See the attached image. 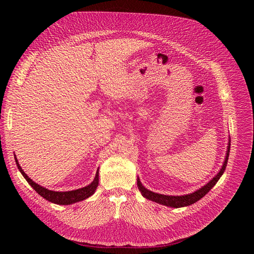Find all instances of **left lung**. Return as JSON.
<instances>
[{
	"label": "left lung",
	"mask_w": 254,
	"mask_h": 254,
	"mask_svg": "<svg viewBox=\"0 0 254 254\" xmlns=\"http://www.w3.org/2000/svg\"><path fill=\"white\" fill-rule=\"evenodd\" d=\"M229 152H230V140L228 141V147H227V153H226V157H225V161L223 163L222 168L220 169L219 173L217 174L212 180H210V182L207 183L205 186H203L202 188H200L199 190L195 191L194 193L191 194H187V195H183V196H169V195H163V194H158L155 192H152L148 189L144 188L142 186V184L140 183L139 179L137 178L136 184H137V188L140 191L141 195L147 198L151 201H154L156 203L168 206V207H173V208H181V207H185V206H189L192 205L194 203H196L197 201H199L201 198H203L214 186L215 184L218 182V180L220 179V177L223 175L225 168L227 166V162H228V157H229Z\"/></svg>",
	"instance_id": "obj_1"
}]
</instances>
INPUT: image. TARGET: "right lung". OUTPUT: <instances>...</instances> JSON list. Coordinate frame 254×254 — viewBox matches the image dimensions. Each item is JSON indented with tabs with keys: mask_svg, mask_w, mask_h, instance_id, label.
<instances>
[{
	"mask_svg": "<svg viewBox=\"0 0 254 254\" xmlns=\"http://www.w3.org/2000/svg\"><path fill=\"white\" fill-rule=\"evenodd\" d=\"M15 156V161L17 164V167L19 169V171L21 172V174L24 176V178L26 179L27 182L29 183V185L37 192L40 196H42L44 199L48 200L49 202H52L54 204H58V205H70V204H73L82 200L87 199L88 197H90L91 195H93V193L95 192L97 186H98V170L95 174L94 180L92 182L83 188L77 189V190H73V191H67V192H57V191H51L48 190L40 185H38L37 183H35L34 181H32L27 174L22 170L21 166L19 165V162Z\"/></svg>",
	"mask_w": 254,
	"mask_h": 254,
	"instance_id": "right-lung-1",
	"label": "right lung"
}]
</instances>
